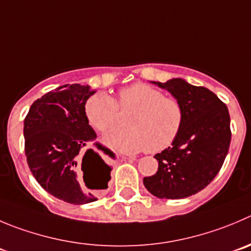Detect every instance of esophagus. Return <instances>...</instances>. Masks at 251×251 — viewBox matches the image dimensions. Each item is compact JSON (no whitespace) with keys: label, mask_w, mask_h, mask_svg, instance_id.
I'll use <instances>...</instances> for the list:
<instances>
[{"label":"esophagus","mask_w":251,"mask_h":251,"mask_svg":"<svg viewBox=\"0 0 251 251\" xmlns=\"http://www.w3.org/2000/svg\"><path fill=\"white\" fill-rule=\"evenodd\" d=\"M118 159L124 160V161H126V160H135L137 159V156H118Z\"/></svg>","instance_id":"obj_1"}]
</instances>
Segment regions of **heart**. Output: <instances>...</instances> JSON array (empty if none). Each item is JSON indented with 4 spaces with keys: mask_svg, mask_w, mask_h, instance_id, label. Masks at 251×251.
<instances>
[{
    "mask_svg": "<svg viewBox=\"0 0 251 251\" xmlns=\"http://www.w3.org/2000/svg\"><path fill=\"white\" fill-rule=\"evenodd\" d=\"M118 97L119 108L135 113L128 122V132L104 137L107 147L124 154H137L147 149L150 152L161 151L175 142L185 119V111L177 100L165 97L145 83L122 88ZM85 114L90 126L100 133L111 132L117 126V103L104 92L86 101Z\"/></svg>",
    "mask_w": 251,
    "mask_h": 251,
    "instance_id": "heart-1",
    "label": "heart"
}]
</instances>
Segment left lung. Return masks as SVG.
Masks as SVG:
<instances>
[{"instance_id": "8db88e82", "label": "left lung", "mask_w": 251, "mask_h": 251, "mask_svg": "<svg viewBox=\"0 0 251 251\" xmlns=\"http://www.w3.org/2000/svg\"><path fill=\"white\" fill-rule=\"evenodd\" d=\"M150 82L182 104L185 119L171 147L154 156L156 174L143 178V183L157 199H186L209 185L223 165L231 137L228 108L208 88L183 78Z\"/></svg>"}]
</instances>
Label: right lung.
Here are the masks:
<instances>
[{
	"mask_svg": "<svg viewBox=\"0 0 251 251\" xmlns=\"http://www.w3.org/2000/svg\"><path fill=\"white\" fill-rule=\"evenodd\" d=\"M96 90L88 85H64L33 102L25 119V149L33 176L48 193L71 204L97 201L85 192L78 170L92 168L91 182L107 188L112 166L103 154L109 150L96 142V133L88 124L85 104ZM96 145L98 151L91 147Z\"/></svg>",
	"mask_w": 251,
	"mask_h": 251,
	"instance_id": "right-lung-1",
	"label": "right lung"
}]
</instances>
